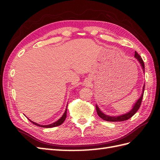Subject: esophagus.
<instances>
[{
	"instance_id": "1",
	"label": "esophagus",
	"mask_w": 160,
	"mask_h": 160,
	"mask_svg": "<svg viewBox=\"0 0 160 160\" xmlns=\"http://www.w3.org/2000/svg\"><path fill=\"white\" fill-rule=\"evenodd\" d=\"M88 84V82H84V84Z\"/></svg>"
}]
</instances>
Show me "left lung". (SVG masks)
I'll return each instance as SVG.
<instances>
[{
  "instance_id": "8db88e82",
  "label": "left lung",
  "mask_w": 160,
  "mask_h": 160,
  "mask_svg": "<svg viewBox=\"0 0 160 160\" xmlns=\"http://www.w3.org/2000/svg\"><path fill=\"white\" fill-rule=\"evenodd\" d=\"M135 58L139 61V62H140V65L142 67V69H143V71L144 72V61H143V60L142 59L141 56L139 55V54L136 52H135ZM144 86L145 85H144L143 89H142V93L141 94V96L136 101V102H135L133 104L132 109L129 112H128V113L122 114V115H118V116H110V115L104 114L103 112H102V111H100L99 107H98V105L96 104V111H97V113L98 115V116L101 118L102 119V120L108 121V122H122V121L128 120L129 118H131L132 116H133L135 113H136L138 110L139 109V108L140 107V105H141V103H142V98H143V95H144Z\"/></svg>"
}]
</instances>
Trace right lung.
<instances>
[{
	"mask_svg": "<svg viewBox=\"0 0 160 160\" xmlns=\"http://www.w3.org/2000/svg\"><path fill=\"white\" fill-rule=\"evenodd\" d=\"M66 108V110H65V111H64V114L62 115V116L58 120H57L56 122H53V123H52V124H47V125H41V124H37V123H36V122H33V121H32L31 120H29H29L32 122V123H33V124H35V125H36V126H38V127H43V128H52V127H58V126H60V124H62L63 122H64V121L65 120V119H66V118H67V108Z\"/></svg>",
	"mask_w": 160,
	"mask_h": 160,
	"instance_id": "1",
	"label": "right lung"
}]
</instances>
